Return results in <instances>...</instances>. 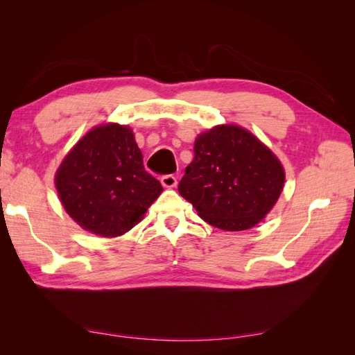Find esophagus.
Masks as SVG:
<instances>
[{
    "label": "esophagus",
    "mask_w": 355,
    "mask_h": 355,
    "mask_svg": "<svg viewBox=\"0 0 355 355\" xmlns=\"http://www.w3.org/2000/svg\"><path fill=\"white\" fill-rule=\"evenodd\" d=\"M161 185L164 188H175L178 185V179L173 175L161 176Z\"/></svg>",
    "instance_id": "1"
}]
</instances>
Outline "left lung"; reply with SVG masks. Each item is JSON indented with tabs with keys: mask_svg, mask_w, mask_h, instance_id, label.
I'll use <instances>...</instances> for the list:
<instances>
[{
	"mask_svg": "<svg viewBox=\"0 0 355 355\" xmlns=\"http://www.w3.org/2000/svg\"><path fill=\"white\" fill-rule=\"evenodd\" d=\"M284 168L270 148L240 125H216L196 139L179 194L223 231L259 223L280 197Z\"/></svg>",
	"mask_w": 355,
	"mask_h": 355,
	"instance_id": "obj_1",
	"label": "left lung"
}]
</instances>
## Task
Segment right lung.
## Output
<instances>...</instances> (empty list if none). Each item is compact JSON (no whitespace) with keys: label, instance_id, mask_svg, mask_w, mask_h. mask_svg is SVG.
Segmentation results:
<instances>
[{"label":"right lung","instance_id":"add662e5","mask_svg":"<svg viewBox=\"0 0 355 355\" xmlns=\"http://www.w3.org/2000/svg\"><path fill=\"white\" fill-rule=\"evenodd\" d=\"M55 184L69 216L101 237L130 231L163 192L144 167L132 128L115 123L80 139L59 166Z\"/></svg>","mask_w":355,"mask_h":355}]
</instances>
